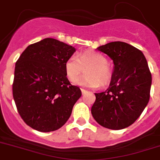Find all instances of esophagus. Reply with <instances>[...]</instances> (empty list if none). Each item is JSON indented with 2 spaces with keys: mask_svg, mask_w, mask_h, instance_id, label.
Instances as JSON below:
<instances>
[{
  "mask_svg": "<svg viewBox=\"0 0 160 160\" xmlns=\"http://www.w3.org/2000/svg\"><path fill=\"white\" fill-rule=\"evenodd\" d=\"M81 91H82V93L83 95H84V94L86 93V92H87V91H86V89H81Z\"/></svg>",
  "mask_w": 160,
  "mask_h": 160,
  "instance_id": "34e87169",
  "label": "esophagus"
}]
</instances>
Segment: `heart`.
<instances>
[{
    "label": "heart",
    "instance_id": "b5f03b06",
    "mask_svg": "<svg viewBox=\"0 0 160 160\" xmlns=\"http://www.w3.org/2000/svg\"><path fill=\"white\" fill-rule=\"evenodd\" d=\"M67 77L71 82L80 77L85 70V74L76 82L81 86L97 88L101 84L106 86L111 81L112 70L108 63L104 55L93 50H86L77 56H72L67 60L64 64Z\"/></svg>",
    "mask_w": 160,
    "mask_h": 160
}]
</instances>
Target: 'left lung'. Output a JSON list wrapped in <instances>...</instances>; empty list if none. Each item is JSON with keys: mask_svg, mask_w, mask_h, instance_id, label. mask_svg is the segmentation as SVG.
I'll return each instance as SVG.
<instances>
[{"mask_svg": "<svg viewBox=\"0 0 160 160\" xmlns=\"http://www.w3.org/2000/svg\"><path fill=\"white\" fill-rule=\"evenodd\" d=\"M97 49L107 54L115 67L108 89L95 93L92 117L105 128H127L149 101L152 74L147 60L141 50L126 42H110Z\"/></svg>", "mask_w": 160, "mask_h": 160, "instance_id": "8db88e82", "label": "left lung"}]
</instances>
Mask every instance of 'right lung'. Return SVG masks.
Listing matches in <instances>:
<instances>
[{"instance_id":"right-lung-1","label":"right lung","mask_w":160,"mask_h":160,"mask_svg":"<svg viewBox=\"0 0 160 160\" xmlns=\"http://www.w3.org/2000/svg\"><path fill=\"white\" fill-rule=\"evenodd\" d=\"M74 47L54 38L30 45L16 63L12 94L21 118L40 132L58 130L66 123L81 89L67 78L64 64Z\"/></svg>"}]
</instances>
